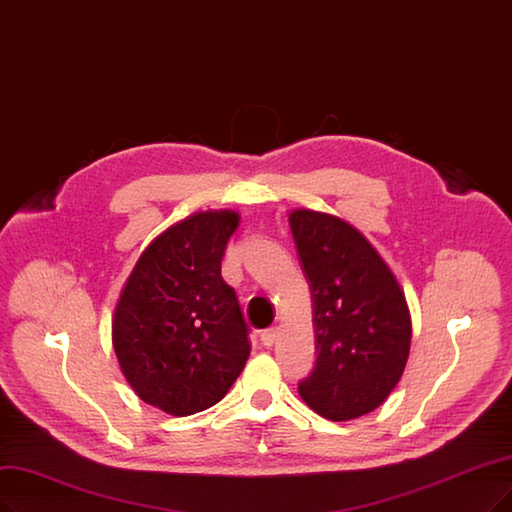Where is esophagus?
Returning <instances> with one entry per match:
<instances>
[{"mask_svg": "<svg viewBox=\"0 0 512 512\" xmlns=\"http://www.w3.org/2000/svg\"><path fill=\"white\" fill-rule=\"evenodd\" d=\"M261 344L266 346V348H272L274 344H276V339H278V329L276 327H270V329H266L261 333Z\"/></svg>", "mask_w": 512, "mask_h": 512, "instance_id": "1", "label": "esophagus"}]
</instances>
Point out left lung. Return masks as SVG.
Instances as JSON below:
<instances>
[{
  "label": "left lung",
  "mask_w": 512,
  "mask_h": 512,
  "mask_svg": "<svg viewBox=\"0 0 512 512\" xmlns=\"http://www.w3.org/2000/svg\"><path fill=\"white\" fill-rule=\"evenodd\" d=\"M312 291L316 365L299 394L333 422L380 407L407 365L411 318L405 295L369 240L342 219L289 217Z\"/></svg>",
  "instance_id": "left-lung-1"
}]
</instances>
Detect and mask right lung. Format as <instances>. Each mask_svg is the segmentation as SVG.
<instances>
[{
	"instance_id": "right-lung-1",
	"label": "right lung",
	"mask_w": 512,
	"mask_h": 512,
	"mask_svg": "<svg viewBox=\"0 0 512 512\" xmlns=\"http://www.w3.org/2000/svg\"><path fill=\"white\" fill-rule=\"evenodd\" d=\"M232 211L198 213L151 242L111 323L113 350L139 399L170 415L219 403L251 354L236 291L221 278Z\"/></svg>"
}]
</instances>
